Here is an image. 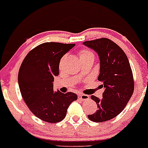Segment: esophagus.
<instances>
[{"instance_id": "esophagus-1", "label": "esophagus", "mask_w": 148, "mask_h": 148, "mask_svg": "<svg viewBox=\"0 0 148 148\" xmlns=\"http://www.w3.org/2000/svg\"><path fill=\"white\" fill-rule=\"evenodd\" d=\"M78 99L82 101H87L90 99V96L87 95H85V94H79L78 95Z\"/></svg>"}]
</instances>
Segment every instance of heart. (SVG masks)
Listing matches in <instances>:
<instances>
[{
  "instance_id": "1",
  "label": "heart",
  "mask_w": 148,
  "mask_h": 148,
  "mask_svg": "<svg viewBox=\"0 0 148 148\" xmlns=\"http://www.w3.org/2000/svg\"><path fill=\"white\" fill-rule=\"evenodd\" d=\"M87 57H94V53L92 51L88 49H83L80 53V58H87Z\"/></svg>"
}]
</instances>
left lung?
Segmentation results:
<instances>
[{
    "label": "left lung",
    "instance_id": "1",
    "mask_svg": "<svg viewBox=\"0 0 148 148\" xmlns=\"http://www.w3.org/2000/svg\"><path fill=\"white\" fill-rule=\"evenodd\" d=\"M83 44L98 54L100 70L98 80L102 83V98L92 95L98 110L88 118L95 122L108 121L118 116L133 95V73L125 52L108 38L88 40Z\"/></svg>",
    "mask_w": 148,
    "mask_h": 148
}]
</instances>
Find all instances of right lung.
<instances>
[{
  "label": "right lung",
  "mask_w": 148,
  "mask_h": 148,
  "mask_svg": "<svg viewBox=\"0 0 148 148\" xmlns=\"http://www.w3.org/2000/svg\"><path fill=\"white\" fill-rule=\"evenodd\" d=\"M74 44L47 42L27 54L18 73V85L29 109L38 118L49 123L59 122L77 99L74 92L54 91V78L59 74L61 58Z\"/></svg>",
  "instance_id": "1"
}]
</instances>
